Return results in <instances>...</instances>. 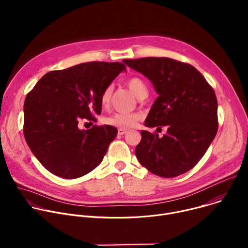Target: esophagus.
<instances>
[{"label": "esophagus", "mask_w": 248, "mask_h": 248, "mask_svg": "<svg viewBox=\"0 0 248 248\" xmlns=\"http://www.w3.org/2000/svg\"><path fill=\"white\" fill-rule=\"evenodd\" d=\"M126 131H127V129H125V128H119V129H118L119 135H123V134H124Z\"/></svg>", "instance_id": "esophagus-1"}]
</instances>
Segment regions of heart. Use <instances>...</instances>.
<instances>
[{"mask_svg":"<svg viewBox=\"0 0 248 248\" xmlns=\"http://www.w3.org/2000/svg\"><path fill=\"white\" fill-rule=\"evenodd\" d=\"M127 87L130 91L139 99H144L148 95V87L146 83L140 78L134 77L129 78L126 81ZM113 94V87L111 85L106 87L100 97V102L103 107H107L111 102ZM139 120V116L136 114H128V113H117L113 116L106 118L105 123L110 125H114L120 128H129L136 124Z\"/></svg>","mask_w":248,"mask_h":248,"instance_id":"1","label":"heart"}]
</instances>
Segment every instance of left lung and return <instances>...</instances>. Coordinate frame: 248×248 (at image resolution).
Instances as JSON below:
<instances>
[{"instance_id": "1", "label": "left lung", "mask_w": 248, "mask_h": 248, "mask_svg": "<svg viewBox=\"0 0 248 248\" xmlns=\"http://www.w3.org/2000/svg\"><path fill=\"white\" fill-rule=\"evenodd\" d=\"M142 74L159 95L144 124L167 133L141 130L135 148L139 163L152 173L174 178L192 169L204 156L218 130V102L215 92L191 64L169 58L124 60Z\"/></svg>"}]
</instances>
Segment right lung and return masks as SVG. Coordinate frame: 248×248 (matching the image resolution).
<instances>
[{
  "label": "right lung",
  "instance_id": "1",
  "mask_svg": "<svg viewBox=\"0 0 248 248\" xmlns=\"http://www.w3.org/2000/svg\"><path fill=\"white\" fill-rule=\"evenodd\" d=\"M122 62H89L43 76L27 94L23 134L30 150L52 173L73 180L90 172L116 138V127L78 123L100 115L103 90L124 72Z\"/></svg>",
  "mask_w": 248,
  "mask_h": 248
}]
</instances>
